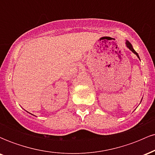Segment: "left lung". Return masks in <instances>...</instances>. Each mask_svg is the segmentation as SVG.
<instances>
[{"instance_id": "obj_1", "label": "left lung", "mask_w": 155, "mask_h": 155, "mask_svg": "<svg viewBox=\"0 0 155 155\" xmlns=\"http://www.w3.org/2000/svg\"><path fill=\"white\" fill-rule=\"evenodd\" d=\"M125 44H126V46H127V47L128 48V49H130V50L131 51H133V52L134 53V54H136V56L138 57V58H139V60H140V58H139V56H138V53L136 52V51L134 50V49H133V46H132V44H131L130 43V42L128 41H127V40H126V42H125ZM140 102H141V101H140Z\"/></svg>"}]
</instances>
